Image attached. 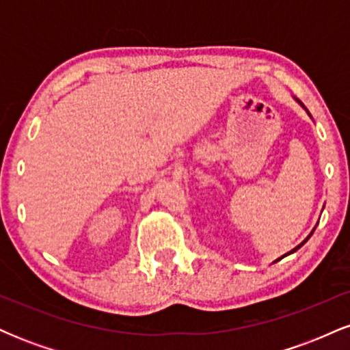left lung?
Returning <instances> with one entry per match:
<instances>
[{"label": "left lung", "mask_w": 350, "mask_h": 350, "mask_svg": "<svg viewBox=\"0 0 350 350\" xmlns=\"http://www.w3.org/2000/svg\"><path fill=\"white\" fill-rule=\"evenodd\" d=\"M296 102H298V103H299V105L304 108V105H303V103H301V102H299V100H296ZM304 110H306V108H304ZM306 111H308V110H306ZM308 115H309V116H311V113H309V111H308ZM314 230H316V227H314V228H312V230H311V234H309V235L306 237V239H304V240H303V242H301V243L298 245V247H295V248H293V250H291V252H288V253H286V255H291V253H295L296 250H299V248H301V247H303V245L308 242V240H309V237H311V235H312V232H314ZM286 255H283V256H286ZM283 256H281V258H283ZM278 260H280V258H278ZM278 260H275V262H278ZM275 262H273V263H275Z\"/></svg>", "instance_id": "1"}]
</instances>
